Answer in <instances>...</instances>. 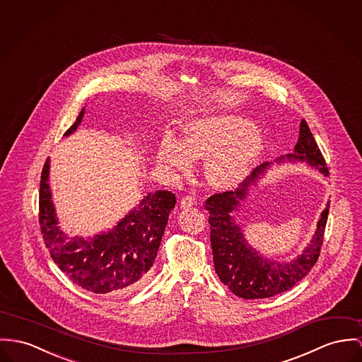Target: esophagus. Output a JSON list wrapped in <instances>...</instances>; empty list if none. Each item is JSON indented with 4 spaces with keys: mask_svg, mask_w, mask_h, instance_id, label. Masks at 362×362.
I'll return each mask as SVG.
<instances>
[{
    "mask_svg": "<svg viewBox=\"0 0 362 362\" xmlns=\"http://www.w3.org/2000/svg\"><path fill=\"white\" fill-rule=\"evenodd\" d=\"M195 204V198L194 197H192V195H185L183 198H182V201H180V206L182 208H190V206H193Z\"/></svg>",
    "mask_w": 362,
    "mask_h": 362,
    "instance_id": "34e87169",
    "label": "esophagus"
}]
</instances>
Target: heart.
<instances>
[{"mask_svg":"<svg viewBox=\"0 0 362 362\" xmlns=\"http://www.w3.org/2000/svg\"><path fill=\"white\" fill-rule=\"evenodd\" d=\"M262 148L263 136L250 121L219 115L187 124L180 141L164 140L157 160L169 169L189 172L193 160L209 156L205 168L208 180L218 189H228L245 177Z\"/></svg>","mask_w":362,"mask_h":362,"instance_id":"obj_1","label":"heart"}]
</instances>
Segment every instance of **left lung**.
<instances>
[{"label":"left lung","instance_id":"obj_1","mask_svg":"<svg viewBox=\"0 0 362 362\" xmlns=\"http://www.w3.org/2000/svg\"><path fill=\"white\" fill-rule=\"evenodd\" d=\"M286 161L306 163L324 176L329 175L325 160L305 119L300 122L295 153L279 157L276 163ZM270 167L272 163H264L255 168L235 192H223L205 201V209L209 212L208 222L211 224V245L216 274L234 295L243 299L272 298L291 289L296 282L306 277L318 260L328 221L329 204L318 219L315 234L308 247L291 262L270 260L253 250L247 243L243 228L230 214L247 198L250 185H255Z\"/></svg>","mask_w":362,"mask_h":362}]
</instances>
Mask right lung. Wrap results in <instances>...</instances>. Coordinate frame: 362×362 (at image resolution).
<instances>
[{
    "label": "right lung",
    "mask_w": 362,
    "mask_h": 362,
    "mask_svg": "<svg viewBox=\"0 0 362 362\" xmlns=\"http://www.w3.org/2000/svg\"><path fill=\"white\" fill-rule=\"evenodd\" d=\"M85 109L64 136L73 134L83 121ZM49 158L42 168L40 182V226L47 248L57 267L85 291L93 293H119L144 282L156 260L176 197L157 190L143 197L112 230L95 237L70 238L59 228L52 193L49 189Z\"/></svg>",
    "instance_id": "obj_1"
}]
</instances>
